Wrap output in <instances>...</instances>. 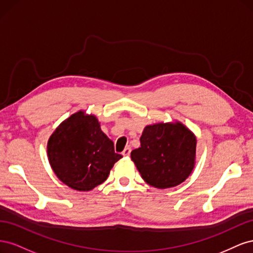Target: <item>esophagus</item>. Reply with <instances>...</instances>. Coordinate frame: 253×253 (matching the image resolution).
Segmentation results:
<instances>
[{
	"instance_id": "obj_1",
	"label": "esophagus",
	"mask_w": 253,
	"mask_h": 253,
	"mask_svg": "<svg viewBox=\"0 0 253 253\" xmlns=\"http://www.w3.org/2000/svg\"><path fill=\"white\" fill-rule=\"evenodd\" d=\"M129 154H131V148L126 147V148L124 150V152H122V155L127 157V156H129Z\"/></svg>"
}]
</instances>
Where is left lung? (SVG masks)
Listing matches in <instances>:
<instances>
[{
    "label": "left lung",
    "mask_w": 253,
    "mask_h": 253,
    "mask_svg": "<svg viewBox=\"0 0 253 253\" xmlns=\"http://www.w3.org/2000/svg\"><path fill=\"white\" fill-rule=\"evenodd\" d=\"M195 152L196 138L189 128L180 122H160L144 127L140 148L131 152V158L145 182L167 189L188 178Z\"/></svg>",
    "instance_id": "1"
}]
</instances>
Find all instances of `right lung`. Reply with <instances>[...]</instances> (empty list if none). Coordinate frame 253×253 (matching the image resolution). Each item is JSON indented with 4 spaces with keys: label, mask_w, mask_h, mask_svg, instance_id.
<instances>
[{
    "label": "right lung",
    "mask_w": 253,
    "mask_h": 253,
    "mask_svg": "<svg viewBox=\"0 0 253 253\" xmlns=\"http://www.w3.org/2000/svg\"><path fill=\"white\" fill-rule=\"evenodd\" d=\"M47 155L57 177L72 189L89 191L109 177L114 164L122 157L100 128L94 115L73 114L51 134Z\"/></svg>",
    "instance_id": "add662e5"
}]
</instances>
